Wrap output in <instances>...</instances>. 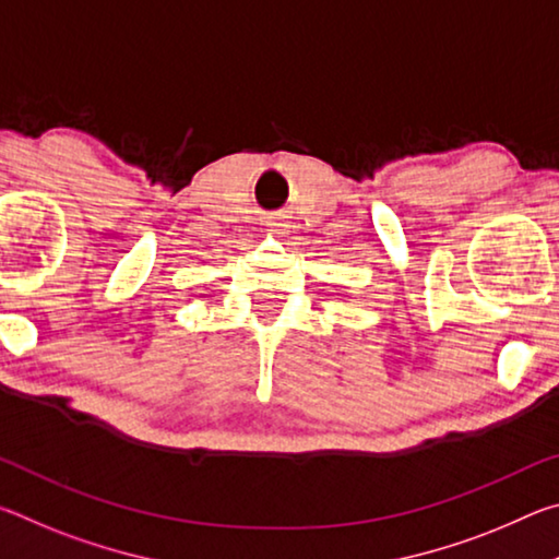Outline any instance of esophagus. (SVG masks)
<instances>
[{
    "label": "esophagus",
    "mask_w": 559,
    "mask_h": 559,
    "mask_svg": "<svg viewBox=\"0 0 559 559\" xmlns=\"http://www.w3.org/2000/svg\"><path fill=\"white\" fill-rule=\"evenodd\" d=\"M288 229H290V226H288L286 222H281V219H271V222H269V231H271V234L283 236V234H288Z\"/></svg>",
    "instance_id": "obj_1"
}]
</instances>
